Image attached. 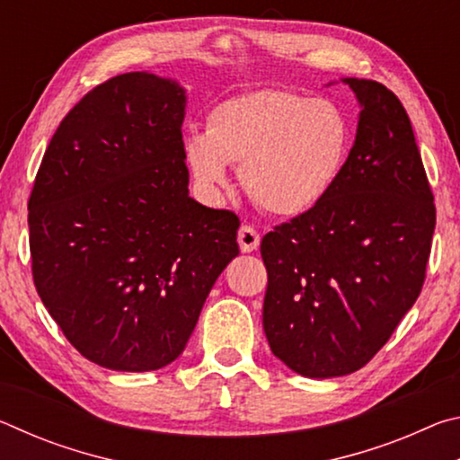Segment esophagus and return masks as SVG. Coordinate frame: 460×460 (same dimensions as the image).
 <instances>
[{
	"label": "esophagus",
	"instance_id": "1",
	"mask_svg": "<svg viewBox=\"0 0 460 460\" xmlns=\"http://www.w3.org/2000/svg\"><path fill=\"white\" fill-rule=\"evenodd\" d=\"M237 241H239V247L243 253L255 252V249L260 247V233L253 227H249V225H241V229L237 233Z\"/></svg>",
	"mask_w": 460,
	"mask_h": 460
}]
</instances>
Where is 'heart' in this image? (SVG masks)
<instances>
[{
  "instance_id": "b5f03b06",
  "label": "heart",
  "mask_w": 460,
  "mask_h": 460,
  "mask_svg": "<svg viewBox=\"0 0 460 460\" xmlns=\"http://www.w3.org/2000/svg\"><path fill=\"white\" fill-rule=\"evenodd\" d=\"M351 129L341 109L290 91H253L215 107L207 134L186 137L184 158L208 197L239 166L243 189L263 211L292 219L326 199L345 166Z\"/></svg>"
}]
</instances>
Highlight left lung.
<instances>
[{
	"label": "left lung",
	"mask_w": 460,
	"mask_h": 460,
	"mask_svg": "<svg viewBox=\"0 0 460 460\" xmlns=\"http://www.w3.org/2000/svg\"><path fill=\"white\" fill-rule=\"evenodd\" d=\"M345 83L361 113L337 184L261 239L271 353L318 379L361 369L389 341L422 292L436 225L402 101L377 81Z\"/></svg>",
	"instance_id": "8db88e82"
}]
</instances>
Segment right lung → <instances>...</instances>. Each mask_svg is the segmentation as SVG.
Listing matches in <instances>:
<instances>
[{
    "label": "right lung",
    "instance_id": "add662e5",
    "mask_svg": "<svg viewBox=\"0 0 460 460\" xmlns=\"http://www.w3.org/2000/svg\"><path fill=\"white\" fill-rule=\"evenodd\" d=\"M174 81L126 73L60 121L28 200L34 286L68 342L115 371L166 367L239 255V217L189 197Z\"/></svg>",
    "mask_w": 460,
    "mask_h": 460
}]
</instances>
